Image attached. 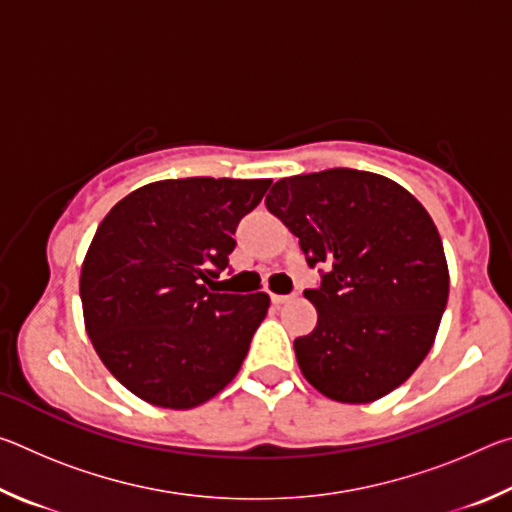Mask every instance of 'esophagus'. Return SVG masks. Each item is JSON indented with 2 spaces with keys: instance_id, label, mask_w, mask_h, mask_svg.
<instances>
[{
  "instance_id": "34e87169",
  "label": "esophagus",
  "mask_w": 512,
  "mask_h": 512,
  "mask_svg": "<svg viewBox=\"0 0 512 512\" xmlns=\"http://www.w3.org/2000/svg\"><path fill=\"white\" fill-rule=\"evenodd\" d=\"M293 298H296V296H280V293H273V296H271L273 305H277V307H280V305H287V302H291Z\"/></svg>"
}]
</instances>
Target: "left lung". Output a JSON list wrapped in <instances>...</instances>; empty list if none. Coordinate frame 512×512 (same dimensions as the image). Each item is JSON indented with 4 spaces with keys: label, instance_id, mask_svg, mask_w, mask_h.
I'll use <instances>...</instances> for the list:
<instances>
[{
    "label": "left lung",
    "instance_id": "1",
    "mask_svg": "<svg viewBox=\"0 0 512 512\" xmlns=\"http://www.w3.org/2000/svg\"><path fill=\"white\" fill-rule=\"evenodd\" d=\"M300 239L309 266L327 264L309 336L293 343L318 393L368 404L409 379L436 341L449 296L438 228L411 192L379 173L327 169L275 183L266 196Z\"/></svg>",
    "mask_w": 512,
    "mask_h": 512
}]
</instances>
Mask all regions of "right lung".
<instances>
[{
	"mask_svg": "<svg viewBox=\"0 0 512 512\" xmlns=\"http://www.w3.org/2000/svg\"><path fill=\"white\" fill-rule=\"evenodd\" d=\"M271 178L149 183L112 207L81 266L85 332L112 377L140 400L187 411L219 395L244 363L268 293H212L241 216Z\"/></svg>",
	"mask_w": 512,
	"mask_h": 512,
	"instance_id": "1",
	"label": "right lung"
}]
</instances>
